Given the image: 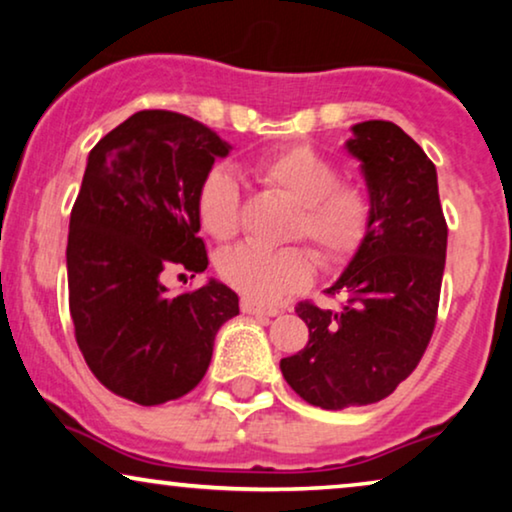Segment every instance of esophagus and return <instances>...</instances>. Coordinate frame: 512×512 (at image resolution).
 Here are the masks:
<instances>
[{
    "label": "esophagus",
    "instance_id": "obj_1",
    "mask_svg": "<svg viewBox=\"0 0 512 512\" xmlns=\"http://www.w3.org/2000/svg\"><path fill=\"white\" fill-rule=\"evenodd\" d=\"M240 307H242L244 314H256V317H277V314H279V307L256 303V300H251V298H242Z\"/></svg>",
    "mask_w": 512,
    "mask_h": 512
}]
</instances>
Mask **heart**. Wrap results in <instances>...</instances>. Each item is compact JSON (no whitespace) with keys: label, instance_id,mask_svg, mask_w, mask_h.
Returning a JSON list of instances; mask_svg holds the SVG:
<instances>
[{"label":"heart","instance_id":"b5f03b06","mask_svg":"<svg viewBox=\"0 0 512 512\" xmlns=\"http://www.w3.org/2000/svg\"><path fill=\"white\" fill-rule=\"evenodd\" d=\"M254 174L265 186L296 202L291 237H307L326 265H345L359 254L375 226L373 191L354 179H340V167L312 146L291 144L258 158ZM200 226L214 240L240 233V186L223 167H212L195 195ZM223 282L247 298L277 300L303 289L314 275V256L300 244L268 249L242 244L219 261Z\"/></svg>","mask_w":512,"mask_h":512}]
</instances>
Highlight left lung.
<instances>
[{
  "label": "left lung",
  "instance_id": "1",
  "mask_svg": "<svg viewBox=\"0 0 512 512\" xmlns=\"http://www.w3.org/2000/svg\"><path fill=\"white\" fill-rule=\"evenodd\" d=\"M352 130L347 151L377 207L373 233L326 291L340 307L296 305L310 342L279 363L289 387L324 410L382 401L417 368L436 328L447 251L436 165L422 146L389 121Z\"/></svg>",
  "mask_w": 512,
  "mask_h": 512
}]
</instances>
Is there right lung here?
<instances>
[{
	"instance_id": "right-lung-1",
	"label": "right lung",
	"mask_w": 512,
	"mask_h": 512,
	"mask_svg": "<svg viewBox=\"0 0 512 512\" xmlns=\"http://www.w3.org/2000/svg\"><path fill=\"white\" fill-rule=\"evenodd\" d=\"M223 139L184 114L137 111L88 156L69 216L67 279L74 338L116 396L160 405L205 377L216 331L240 314L219 282L170 296L167 270L205 272L195 209Z\"/></svg>"
}]
</instances>
